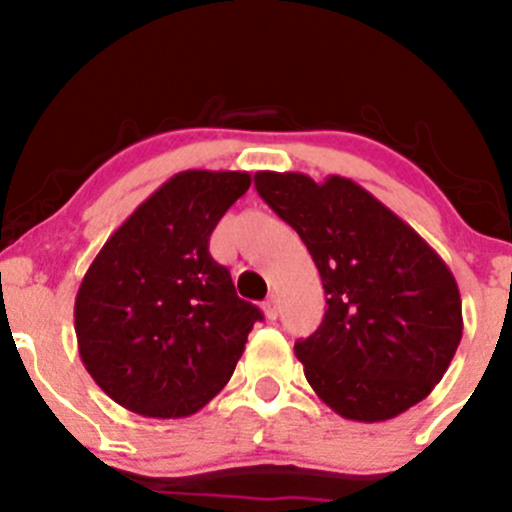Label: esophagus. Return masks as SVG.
Listing matches in <instances>:
<instances>
[{
	"label": "esophagus",
	"instance_id": "34e87169",
	"mask_svg": "<svg viewBox=\"0 0 512 512\" xmlns=\"http://www.w3.org/2000/svg\"><path fill=\"white\" fill-rule=\"evenodd\" d=\"M262 312H265L267 319H277L280 314V307H277V297H270L265 304H262Z\"/></svg>",
	"mask_w": 512,
	"mask_h": 512
}]
</instances>
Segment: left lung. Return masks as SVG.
Listing matches in <instances>:
<instances>
[{"mask_svg":"<svg viewBox=\"0 0 512 512\" xmlns=\"http://www.w3.org/2000/svg\"><path fill=\"white\" fill-rule=\"evenodd\" d=\"M255 188L302 237L327 294L317 332L294 344L314 394L364 423L426 399L463 337L461 292L438 252L342 175L260 170Z\"/></svg>","mask_w":512,"mask_h":512,"instance_id":"8db88e82","label":"left lung"}]
</instances>
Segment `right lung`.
Here are the masks:
<instances>
[{
    "instance_id": "add662e5",
    "label": "right lung",
    "mask_w": 512,
    "mask_h": 512,
    "mask_svg": "<svg viewBox=\"0 0 512 512\" xmlns=\"http://www.w3.org/2000/svg\"><path fill=\"white\" fill-rule=\"evenodd\" d=\"M247 188L240 170H183L91 262L74 304L79 354L123 409L193 416L230 381L262 312L237 297L208 242Z\"/></svg>"
}]
</instances>
